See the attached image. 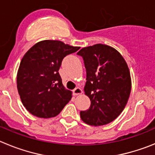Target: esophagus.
Listing matches in <instances>:
<instances>
[{
    "mask_svg": "<svg viewBox=\"0 0 155 155\" xmlns=\"http://www.w3.org/2000/svg\"><path fill=\"white\" fill-rule=\"evenodd\" d=\"M73 92V95H78V94H81L82 93V90L81 89L80 87H76L75 89L72 91Z\"/></svg>",
    "mask_w": 155,
    "mask_h": 155,
    "instance_id": "1",
    "label": "esophagus"
}]
</instances>
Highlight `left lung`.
Here are the masks:
<instances>
[{
	"instance_id": "8db88e82",
	"label": "left lung",
	"mask_w": 155,
	"mask_h": 155,
	"mask_svg": "<svg viewBox=\"0 0 155 155\" xmlns=\"http://www.w3.org/2000/svg\"><path fill=\"white\" fill-rule=\"evenodd\" d=\"M77 54L84 61L87 74L84 90L91 101L89 109L81 111V118L91 126L109 124L123 112L130 94L127 62L114 48L104 44L82 48Z\"/></svg>"
}]
</instances>
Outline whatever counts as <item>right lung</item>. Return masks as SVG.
I'll use <instances>...</instances> for the list:
<instances>
[{
  "label": "right lung",
  "instance_id": "right-lung-1",
  "mask_svg": "<svg viewBox=\"0 0 155 155\" xmlns=\"http://www.w3.org/2000/svg\"><path fill=\"white\" fill-rule=\"evenodd\" d=\"M80 49L61 41L37 42L23 57L17 74L18 91L31 114L50 118L61 113L72 97L65 89L59 69L63 59Z\"/></svg>",
  "mask_w": 155,
  "mask_h": 155
}]
</instances>
